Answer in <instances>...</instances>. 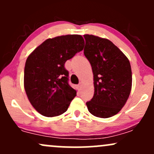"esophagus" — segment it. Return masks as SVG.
Returning <instances> with one entry per match:
<instances>
[{
    "instance_id": "1",
    "label": "esophagus",
    "mask_w": 154,
    "mask_h": 154,
    "mask_svg": "<svg viewBox=\"0 0 154 154\" xmlns=\"http://www.w3.org/2000/svg\"><path fill=\"white\" fill-rule=\"evenodd\" d=\"M78 87H79V89H80V88L82 87V82H80L79 83V85H78Z\"/></svg>"
}]
</instances>
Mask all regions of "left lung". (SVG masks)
<instances>
[{
    "mask_svg": "<svg viewBox=\"0 0 154 154\" xmlns=\"http://www.w3.org/2000/svg\"><path fill=\"white\" fill-rule=\"evenodd\" d=\"M84 54L91 63L95 92L86 103L93 116L109 118L119 112L132 88V71L127 56L106 38L85 35Z\"/></svg>",
    "mask_w": 154,
    "mask_h": 154,
    "instance_id": "1",
    "label": "left lung"
}]
</instances>
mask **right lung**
Returning a JSON list of instances; mask_svg holds the SVG:
<instances>
[{"mask_svg":"<svg viewBox=\"0 0 154 154\" xmlns=\"http://www.w3.org/2000/svg\"><path fill=\"white\" fill-rule=\"evenodd\" d=\"M84 45L81 35L58 36L45 40L26 59L24 90L32 106L43 116L63 114L77 95L69 85V72L64 64Z\"/></svg>","mask_w":154,"mask_h":154,"instance_id":"add662e5","label":"right lung"}]
</instances>
